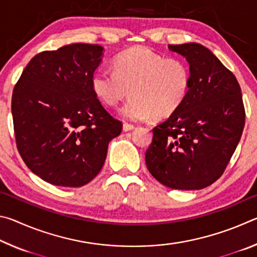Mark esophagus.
Listing matches in <instances>:
<instances>
[{
  "label": "esophagus",
  "instance_id": "1",
  "mask_svg": "<svg viewBox=\"0 0 257 257\" xmlns=\"http://www.w3.org/2000/svg\"><path fill=\"white\" fill-rule=\"evenodd\" d=\"M135 129L134 124L130 123H123V132H132V130Z\"/></svg>",
  "mask_w": 257,
  "mask_h": 257
}]
</instances>
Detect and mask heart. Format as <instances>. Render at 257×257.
I'll return each instance as SVG.
<instances>
[{"label": "heart", "mask_w": 257, "mask_h": 257, "mask_svg": "<svg viewBox=\"0 0 257 257\" xmlns=\"http://www.w3.org/2000/svg\"><path fill=\"white\" fill-rule=\"evenodd\" d=\"M114 70L102 68L92 77V88L99 101L121 107L124 119L146 121L154 114L170 115L188 94L190 71L179 59H165L147 47H134L114 59Z\"/></svg>", "instance_id": "b5f03b06"}]
</instances>
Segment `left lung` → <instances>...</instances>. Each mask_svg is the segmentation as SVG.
<instances>
[{
  "mask_svg": "<svg viewBox=\"0 0 257 257\" xmlns=\"http://www.w3.org/2000/svg\"><path fill=\"white\" fill-rule=\"evenodd\" d=\"M168 47L188 62L190 86L181 105L153 129L146 167L169 188L203 189L222 176L240 141L245 125L241 89L205 46Z\"/></svg>",
  "mask_w": 257,
  "mask_h": 257,
  "instance_id": "obj_1",
  "label": "left lung"
}]
</instances>
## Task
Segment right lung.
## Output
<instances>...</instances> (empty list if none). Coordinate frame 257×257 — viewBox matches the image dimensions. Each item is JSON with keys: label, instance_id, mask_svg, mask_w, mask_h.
Wrapping results in <instances>:
<instances>
[{"label": "right lung", "instance_id": "1", "mask_svg": "<svg viewBox=\"0 0 257 257\" xmlns=\"http://www.w3.org/2000/svg\"><path fill=\"white\" fill-rule=\"evenodd\" d=\"M103 52L92 44L42 52L15 86L17 147L30 170L52 185L88 184L101 171L108 143L122 130L92 88Z\"/></svg>", "mask_w": 257, "mask_h": 257}]
</instances>
